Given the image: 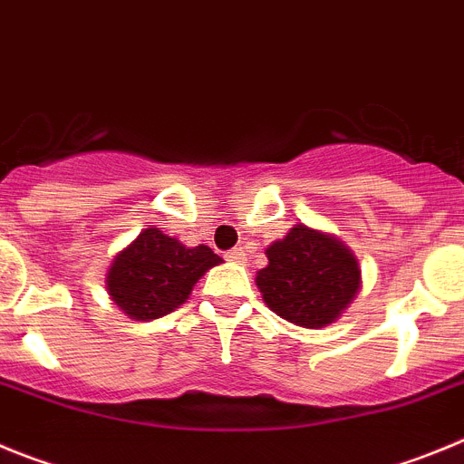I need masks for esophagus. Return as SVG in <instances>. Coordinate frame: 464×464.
<instances>
[{
	"label": "esophagus",
	"mask_w": 464,
	"mask_h": 464,
	"mask_svg": "<svg viewBox=\"0 0 464 464\" xmlns=\"http://www.w3.org/2000/svg\"><path fill=\"white\" fill-rule=\"evenodd\" d=\"M227 258L233 263H245L247 261V254H245V249L242 247H233L231 252H227Z\"/></svg>",
	"instance_id": "1"
}]
</instances>
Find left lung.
<instances>
[{"mask_svg":"<svg viewBox=\"0 0 464 464\" xmlns=\"http://www.w3.org/2000/svg\"><path fill=\"white\" fill-rule=\"evenodd\" d=\"M256 286L270 310L303 328H321L342 314L361 286L353 254L335 237L295 224L268 249Z\"/></svg>","mask_w":464,"mask_h":464,"instance_id":"8db88e82","label":"left lung"}]
</instances>
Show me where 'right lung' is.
<instances>
[{
  "label": "right lung",
  "mask_w": 464,
  "mask_h": 464,
  "mask_svg": "<svg viewBox=\"0 0 464 464\" xmlns=\"http://www.w3.org/2000/svg\"><path fill=\"white\" fill-rule=\"evenodd\" d=\"M222 263L210 247H185L160 228H145L108 270V294L131 319L166 316L189 298L206 270Z\"/></svg>",
  "instance_id": "obj_1"
}]
</instances>
